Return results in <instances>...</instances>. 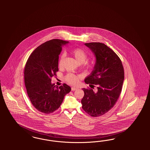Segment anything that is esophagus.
<instances>
[{
  "label": "esophagus",
  "instance_id": "1",
  "mask_svg": "<svg viewBox=\"0 0 150 150\" xmlns=\"http://www.w3.org/2000/svg\"><path fill=\"white\" fill-rule=\"evenodd\" d=\"M77 89L78 88L77 87H71V91H75V90H77Z\"/></svg>",
  "mask_w": 150,
  "mask_h": 150
}]
</instances>
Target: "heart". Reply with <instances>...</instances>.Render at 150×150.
I'll return each instance as SVG.
<instances>
[{
    "label": "heart",
    "mask_w": 150,
    "mask_h": 150,
    "mask_svg": "<svg viewBox=\"0 0 150 150\" xmlns=\"http://www.w3.org/2000/svg\"><path fill=\"white\" fill-rule=\"evenodd\" d=\"M71 53L74 57V58L76 60L77 62L80 64L84 63L87 59V54L86 52L81 48H75L71 50ZM64 57V55H62L59 61V64H61V62L63 59ZM86 67L88 68H93V65L90 64H87ZM79 76L71 73L68 74L65 77V80L69 84L73 85H76L77 83L79 81Z\"/></svg>",
    "instance_id": "1"
}]
</instances>
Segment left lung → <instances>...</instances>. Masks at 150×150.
<instances>
[{"mask_svg": "<svg viewBox=\"0 0 150 150\" xmlns=\"http://www.w3.org/2000/svg\"><path fill=\"white\" fill-rule=\"evenodd\" d=\"M96 57L93 70L85 79L87 84L97 85V91L82 88V108L92 117L102 115L112 108L120 95L124 71L121 60L108 46L100 42L85 43Z\"/></svg>", "mask_w": 150, "mask_h": 150, "instance_id": "1", "label": "left lung"}]
</instances>
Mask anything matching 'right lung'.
I'll return each instance as SVG.
<instances>
[{
    "label": "right lung",
    "instance_id": "add662e5",
    "mask_svg": "<svg viewBox=\"0 0 150 150\" xmlns=\"http://www.w3.org/2000/svg\"><path fill=\"white\" fill-rule=\"evenodd\" d=\"M68 41L53 39L36 48L25 65L24 80L27 95L36 109L51 113L58 109L71 87L64 83L56 87L51 78L58 71L59 55Z\"/></svg>",
    "mask_w": 150,
    "mask_h": 150
}]
</instances>
